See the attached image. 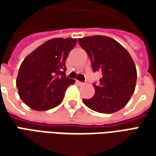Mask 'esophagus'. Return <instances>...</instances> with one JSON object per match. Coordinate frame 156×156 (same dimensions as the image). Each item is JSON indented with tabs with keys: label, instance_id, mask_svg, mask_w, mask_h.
Returning <instances> with one entry per match:
<instances>
[{
	"label": "esophagus",
	"instance_id": "1",
	"mask_svg": "<svg viewBox=\"0 0 156 156\" xmlns=\"http://www.w3.org/2000/svg\"><path fill=\"white\" fill-rule=\"evenodd\" d=\"M76 82H77V84L78 85H83L84 84V82H81L80 80H76Z\"/></svg>",
	"mask_w": 156,
	"mask_h": 156
}]
</instances>
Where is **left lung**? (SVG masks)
Segmentation results:
<instances>
[{
	"mask_svg": "<svg viewBox=\"0 0 156 156\" xmlns=\"http://www.w3.org/2000/svg\"><path fill=\"white\" fill-rule=\"evenodd\" d=\"M78 43L87 52L93 72L102 77L93 84L95 94L82 99L86 106L104 114L116 112L128 103L133 94L137 70L132 57L115 40L104 35H92L78 39Z\"/></svg>",
	"mask_w": 156,
	"mask_h": 156,
	"instance_id": "left-lung-1",
	"label": "left lung"
}]
</instances>
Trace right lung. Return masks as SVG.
Segmentation results:
<instances>
[{
  "mask_svg": "<svg viewBox=\"0 0 156 156\" xmlns=\"http://www.w3.org/2000/svg\"><path fill=\"white\" fill-rule=\"evenodd\" d=\"M76 44L73 38L49 40L23 61L16 85L30 108L48 110L62 103L67 87L75 82L65 76V61Z\"/></svg>",
  "mask_w": 156,
  "mask_h": 156,
  "instance_id": "add662e5",
  "label": "right lung"
}]
</instances>
